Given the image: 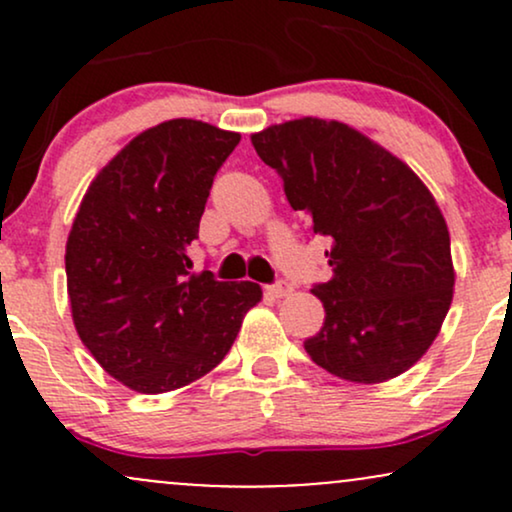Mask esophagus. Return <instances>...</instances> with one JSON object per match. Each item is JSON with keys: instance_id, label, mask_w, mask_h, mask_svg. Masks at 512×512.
Masks as SVG:
<instances>
[{"instance_id": "1", "label": "esophagus", "mask_w": 512, "mask_h": 512, "mask_svg": "<svg viewBox=\"0 0 512 512\" xmlns=\"http://www.w3.org/2000/svg\"><path fill=\"white\" fill-rule=\"evenodd\" d=\"M291 291H293V286L289 284V281H276V284L267 286V293H269V296H274V298L291 296Z\"/></svg>"}]
</instances>
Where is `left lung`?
I'll list each match as a JSON object with an SVG mask.
<instances>
[{"mask_svg":"<svg viewBox=\"0 0 512 512\" xmlns=\"http://www.w3.org/2000/svg\"><path fill=\"white\" fill-rule=\"evenodd\" d=\"M250 139L293 211L330 243L332 276L313 286L325 325L305 339L308 356L349 383L397 378L426 354L452 303L436 199L407 163L344 122L301 117Z\"/></svg>","mask_w":512,"mask_h":512,"instance_id":"8db88e82","label":"left lung"}]
</instances>
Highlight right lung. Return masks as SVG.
Wrapping results in <instances>:
<instances>
[{
  "instance_id": "1",
  "label": "right lung",
  "mask_w": 512,
  "mask_h": 512,
  "mask_svg": "<svg viewBox=\"0 0 512 512\" xmlns=\"http://www.w3.org/2000/svg\"><path fill=\"white\" fill-rule=\"evenodd\" d=\"M240 142L199 120L137 134L88 185L67 238V293L81 342L108 375L144 395L207 375L260 303L252 281L192 272L211 182Z\"/></svg>"
}]
</instances>
